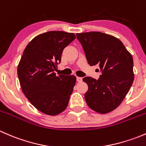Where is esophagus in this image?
I'll list each match as a JSON object with an SVG mask.
<instances>
[{"instance_id": "34e87169", "label": "esophagus", "mask_w": 146, "mask_h": 146, "mask_svg": "<svg viewBox=\"0 0 146 146\" xmlns=\"http://www.w3.org/2000/svg\"><path fill=\"white\" fill-rule=\"evenodd\" d=\"M77 81L80 82L82 81V78L81 77H77Z\"/></svg>"}]
</instances>
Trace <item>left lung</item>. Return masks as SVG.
I'll list each match as a JSON object with an SVG mask.
<instances>
[{"label": "left lung", "mask_w": 146, "mask_h": 146, "mask_svg": "<svg viewBox=\"0 0 146 146\" xmlns=\"http://www.w3.org/2000/svg\"><path fill=\"white\" fill-rule=\"evenodd\" d=\"M90 66H98L100 78L85 77L88 85L85 99L100 114L115 110L127 95L134 79L131 54L117 38L100 32L76 34Z\"/></svg>", "instance_id": "8db88e82"}]
</instances>
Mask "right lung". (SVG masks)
Wrapping results in <instances>:
<instances>
[{
    "mask_svg": "<svg viewBox=\"0 0 146 146\" xmlns=\"http://www.w3.org/2000/svg\"><path fill=\"white\" fill-rule=\"evenodd\" d=\"M76 39L73 33L50 31L35 36L23 51L17 66L22 90L31 104L48 115H57L68 104L76 85L74 76L54 73L65 47Z\"/></svg>",
    "mask_w": 146,
    "mask_h": 146,
    "instance_id": "right-lung-1",
    "label": "right lung"
}]
</instances>
